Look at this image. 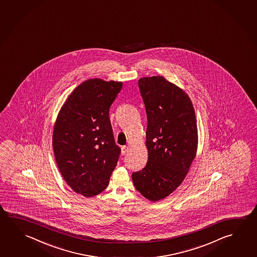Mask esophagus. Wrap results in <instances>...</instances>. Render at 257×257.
<instances>
[{"instance_id":"obj_1","label":"esophagus","mask_w":257,"mask_h":257,"mask_svg":"<svg viewBox=\"0 0 257 257\" xmlns=\"http://www.w3.org/2000/svg\"><path fill=\"white\" fill-rule=\"evenodd\" d=\"M128 150H129V147H128V146H122V148H121L122 154H125V153L128 152Z\"/></svg>"}]
</instances>
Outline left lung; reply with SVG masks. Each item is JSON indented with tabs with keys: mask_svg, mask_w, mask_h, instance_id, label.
<instances>
[{
	"mask_svg": "<svg viewBox=\"0 0 257 257\" xmlns=\"http://www.w3.org/2000/svg\"><path fill=\"white\" fill-rule=\"evenodd\" d=\"M147 113L148 162L132 178L135 189L156 202L172 193L188 174L198 149V127L189 95L162 76L142 77Z\"/></svg>",
	"mask_w": 257,
	"mask_h": 257,
	"instance_id": "1",
	"label": "left lung"
}]
</instances>
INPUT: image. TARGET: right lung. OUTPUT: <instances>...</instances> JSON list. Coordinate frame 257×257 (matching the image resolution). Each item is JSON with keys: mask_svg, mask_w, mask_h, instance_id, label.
Listing matches in <instances>:
<instances>
[{"mask_svg": "<svg viewBox=\"0 0 257 257\" xmlns=\"http://www.w3.org/2000/svg\"><path fill=\"white\" fill-rule=\"evenodd\" d=\"M122 82L90 78L68 95L55 122L52 145L69 187L90 198L101 193L117 164L121 149L113 138L109 110Z\"/></svg>", "mask_w": 257, "mask_h": 257, "instance_id": "right-lung-1", "label": "right lung"}]
</instances>
